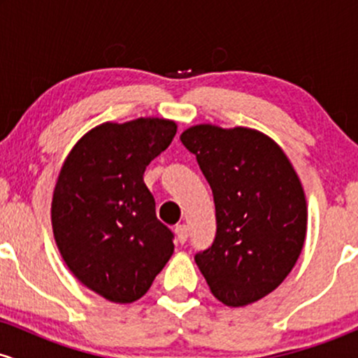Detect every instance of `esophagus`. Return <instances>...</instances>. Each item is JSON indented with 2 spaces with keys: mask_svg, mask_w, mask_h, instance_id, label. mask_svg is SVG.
<instances>
[{
  "mask_svg": "<svg viewBox=\"0 0 358 358\" xmlns=\"http://www.w3.org/2000/svg\"><path fill=\"white\" fill-rule=\"evenodd\" d=\"M175 234H176V241L180 242V244H185L188 239V227L185 224H180L175 227Z\"/></svg>",
  "mask_w": 358,
  "mask_h": 358,
  "instance_id": "esophagus-1",
  "label": "esophagus"
}]
</instances>
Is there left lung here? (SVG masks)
<instances>
[{"instance_id":"1","label":"left lung","mask_w":358,"mask_h":358,"mask_svg":"<svg viewBox=\"0 0 358 358\" xmlns=\"http://www.w3.org/2000/svg\"><path fill=\"white\" fill-rule=\"evenodd\" d=\"M213 193L217 231L195 254L212 294L227 306L264 298L296 264L306 200L296 171L273 139L248 127L200 124L180 136Z\"/></svg>"}]
</instances>
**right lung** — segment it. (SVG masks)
Instances as JSON below:
<instances>
[{
    "label": "right lung",
    "mask_w": 358,
    "mask_h": 358,
    "mask_svg": "<svg viewBox=\"0 0 358 358\" xmlns=\"http://www.w3.org/2000/svg\"><path fill=\"white\" fill-rule=\"evenodd\" d=\"M175 134L176 124L166 119L106 122L89 131L62 166L53 236L76 278L109 301L141 298L173 254L175 236L156 217L143 175Z\"/></svg>",
    "instance_id": "add662e5"
}]
</instances>
